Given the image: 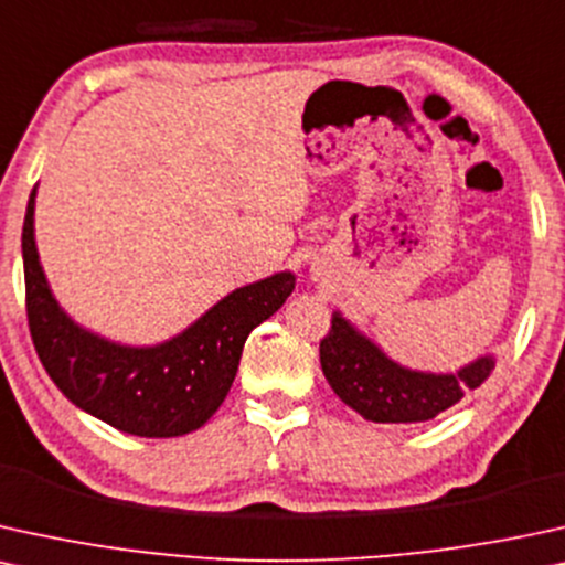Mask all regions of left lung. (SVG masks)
I'll use <instances>...</instances> for the list:
<instances>
[{"label": "left lung", "instance_id": "1", "mask_svg": "<svg viewBox=\"0 0 565 565\" xmlns=\"http://www.w3.org/2000/svg\"><path fill=\"white\" fill-rule=\"evenodd\" d=\"M320 367L333 394L370 423L412 425L438 417L480 388L495 360L488 354L456 373H419L388 360L341 312H333L331 331L320 341Z\"/></svg>", "mask_w": 565, "mask_h": 565}]
</instances>
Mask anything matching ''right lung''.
Wrapping results in <instances>:
<instances>
[{
  "label": "right lung",
  "instance_id": "obj_1",
  "mask_svg": "<svg viewBox=\"0 0 565 565\" xmlns=\"http://www.w3.org/2000/svg\"><path fill=\"white\" fill-rule=\"evenodd\" d=\"M35 188L23 221L28 326L41 365L83 412L140 438L203 427L230 394L249 331L287 302L289 270L234 289L188 331L156 347H122L73 323L56 302L33 237Z\"/></svg>",
  "mask_w": 565,
  "mask_h": 565
}]
</instances>
